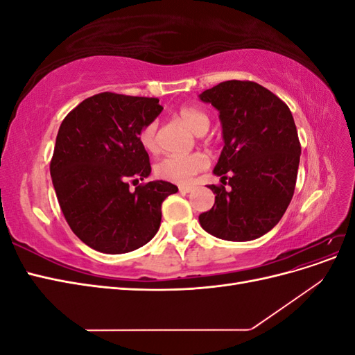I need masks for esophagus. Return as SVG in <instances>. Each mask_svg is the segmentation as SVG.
I'll list each match as a JSON object with an SVG mask.
<instances>
[{
  "mask_svg": "<svg viewBox=\"0 0 355 355\" xmlns=\"http://www.w3.org/2000/svg\"><path fill=\"white\" fill-rule=\"evenodd\" d=\"M179 191L182 192V194H188V192L192 191V187H179Z\"/></svg>",
  "mask_w": 355,
  "mask_h": 355,
  "instance_id": "esophagus-1",
  "label": "esophagus"
}]
</instances>
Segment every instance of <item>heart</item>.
I'll use <instances>...</instances> for the list:
<instances>
[{
    "label": "heart",
    "mask_w": 355,
    "mask_h": 355,
    "mask_svg": "<svg viewBox=\"0 0 355 355\" xmlns=\"http://www.w3.org/2000/svg\"><path fill=\"white\" fill-rule=\"evenodd\" d=\"M179 120L196 135H202L209 127V116L194 106H180L176 111ZM139 141L148 153H155L158 149L157 123H148L139 135ZM209 166V158L202 153L188 155H167L159 159L155 166V175L159 179L173 182L178 185H189L196 175Z\"/></svg>",
    "instance_id": "b5f03b06"
}]
</instances>
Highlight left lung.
Listing matches in <instances>:
<instances>
[{"instance_id":"left-lung-1","label":"left lung","mask_w":355,"mask_h":355,"mask_svg":"<svg viewBox=\"0 0 355 355\" xmlns=\"http://www.w3.org/2000/svg\"><path fill=\"white\" fill-rule=\"evenodd\" d=\"M200 99L219 111L225 144L213 170L222 185H209L216 197L198 216L201 228L228 241L259 239L280 222L295 192L300 144L293 115L253 81H223Z\"/></svg>"}]
</instances>
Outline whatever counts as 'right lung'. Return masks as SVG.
<instances>
[{
	"instance_id": "obj_1",
	"label": "right lung",
	"mask_w": 355,
	"mask_h": 355,
	"mask_svg": "<svg viewBox=\"0 0 355 355\" xmlns=\"http://www.w3.org/2000/svg\"><path fill=\"white\" fill-rule=\"evenodd\" d=\"M157 98L105 92L83 101L62 121L50 175L72 232L92 249L120 254L153 240L161 204L178 192L164 180L137 185L151 173L139 141L163 111Z\"/></svg>"
}]
</instances>
